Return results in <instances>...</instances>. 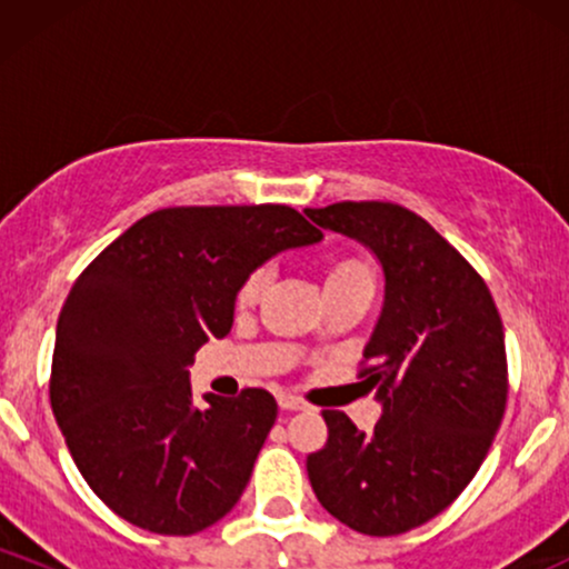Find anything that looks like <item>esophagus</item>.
<instances>
[{
    "mask_svg": "<svg viewBox=\"0 0 569 569\" xmlns=\"http://www.w3.org/2000/svg\"><path fill=\"white\" fill-rule=\"evenodd\" d=\"M278 403H280V409H286V411H299V409L307 407L302 398H297V396H291V393L280 396Z\"/></svg>",
    "mask_w": 569,
    "mask_h": 569,
    "instance_id": "1",
    "label": "esophagus"
}]
</instances>
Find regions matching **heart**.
<instances>
[{
	"label": "heart",
	"instance_id": "1",
	"mask_svg": "<svg viewBox=\"0 0 569 569\" xmlns=\"http://www.w3.org/2000/svg\"><path fill=\"white\" fill-rule=\"evenodd\" d=\"M267 283H270V270L267 267H251L243 278H240L238 289H234V307L248 310V307L259 305L264 297ZM323 289L329 299L339 297H375L377 289V270L375 262L367 253H342V257L331 259L323 272Z\"/></svg>",
	"mask_w": 569,
	"mask_h": 569
}]
</instances>
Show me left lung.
Instances as JSON below:
<instances>
[{
  "label": "left lung",
  "instance_id": "8db88e82",
  "mask_svg": "<svg viewBox=\"0 0 569 569\" xmlns=\"http://www.w3.org/2000/svg\"><path fill=\"white\" fill-rule=\"evenodd\" d=\"M361 240L385 270V307L358 380L382 401L371 433L323 409L307 457L312 492L363 535H401L452 506L485 462L508 401L502 321L485 278L426 219L388 200L307 208Z\"/></svg>",
  "mask_w": 569,
  "mask_h": 569
}]
</instances>
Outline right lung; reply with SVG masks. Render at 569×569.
<instances>
[{
	"instance_id": "right-lung-1",
	"label": "right lung",
	"mask_w": 569,
	"mask_h": 569,
	"mask_svg": "<svg viewBox=\"0 0 569 569\" xmlns=\"http://www.w3.org/2000/svg\"><path fill=\"white\" fill-rule=\"evenodd\" d=\"M321 230L289 206H176L82 270L56 329L50 407L82 479L117 516L194 535L232 511L276 426L262 388L192 407L194 352L232 326L251 267Z\"/></svg>"
}]
</instances>
